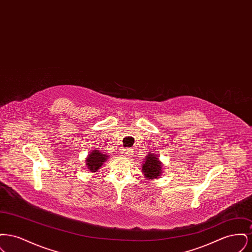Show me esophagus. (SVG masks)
<instances>
[{"instance_id": "34e87169", "label": "esophagus", "mask_w": 252, "mask_h": 252, "mask_svg": "<svg viewBox=\"0 0 252 252\" xmlns=\"http://www.w3.org/2000/svg\"><path fill=\"white\" fill-rule=\"evenodd\" d=\"M133 153V149L131 148H125V149H122L121 151V154H123L124 156H130Z\"/></svg>"}]
</instances>
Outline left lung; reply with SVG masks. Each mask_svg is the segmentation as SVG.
Masks as SVG:
<instances>
[{
	"mask_svg": "<svg viewBox=\"0 0 252 252\" xmlns=\"http://www.w3.org/2000/svg\"><path fill=\"white\" fill-rule=\"evenodd\" d=\"M161 162L158 158L156 154L149 153V155L145 157V161L143 164V173L146 179L155 180L158 178L161 174Z\"/></svg>",
	"mask_w": 252,
	"mask_h": 252,
	"instance_id": "8db88e82",
	"label": "left lung"
}]
</instances>
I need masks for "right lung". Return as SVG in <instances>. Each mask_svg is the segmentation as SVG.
Segmentation results:
<instances>
[{
  "mask_svg": "<svg viewBox=\"0 0 252 252\" xmlns=\"http://www.w3.org/2000/svg\"><path fill=\"white\" fill-rule=\"evenodd\" d=\"M108 155L102 154L99 150H94L86 158V165L92 172H96L106 161Z\"/></svg>",
  "mask_w": 252,
  "mask_h": 252,
  "instance_id": "right-lung-1",
  "label": "right lung"
}]
</instances>
